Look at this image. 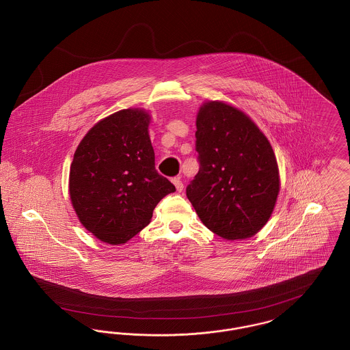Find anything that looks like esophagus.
<instances>
[{"instance_id": "esophagus-1", "label": "esophagus", "mask_w": 350, "mask_h": 350, "mask_svg": "<svg viewBox=\"0 0 350 350\" xmlns=\"http://www.w3.org/2000/svg\"><path fill=\"white\" fill-rule=\"evenodd\" d=\"M172 183H173V185L176 186V189H177V191H183V181H181V178L180 177H174L173 180H172Z\"/></svg>"}]
</instances>
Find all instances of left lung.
<instances>
[{
  "instance_id": "8db88e82",
  "label": "left lung",
  "mask_w": 350,
  "mask_h": 350,
  "mask_svg": "<svg viewBox=\"0 0 350 350\" xmlns=\"http://www.w3.org/2000/svg\"><path fill=\"white\" fill-rule=\"evenodd\" d=\"M200 172L186 196L202 223L227 240L254 236L271 217L280 170L267 136L244 111L207 100L197 114Z\"/></svg>"
}]
</instances>
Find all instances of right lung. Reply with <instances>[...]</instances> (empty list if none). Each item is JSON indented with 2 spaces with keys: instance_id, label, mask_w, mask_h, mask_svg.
Instances as JSON below:
<instances>
[{
  "instance_id": "1",
  "label": "right lung",
  "mask_w": 350,
  "mask_h": 350,
  "mask_svg": "<svg viewBox=\"0 0 350 350\" xmlns=\"http://www.w3.org/2000/svg\"><path fill=\"white\" fill-rule=\"evenodd\" d=\"M150 113L124 109L96 123L69 169V197L80 223L98 240L119 245L150 224L154 207L176 191L157 173Z\"/></svg>"
}]
</instances>
